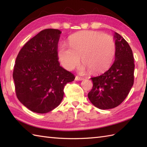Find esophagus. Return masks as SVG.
<instances>
[{
	"label": "esophagus",
	"instance_id": "34e87169",
	"mask_svg": "<svg viewBox=\"0 0 147 147\" xmlns=\"http://www.w3.org/2000/svg\"><path fill=\"white\" fill-rule=\"evenodd\" d=\"M83 78H82V77H79V76H76L75 77V80L76 81H82L83 80Z\"/></svg>",
	"mask_w": 147,
	"mask_h": 147
}]
</instances>
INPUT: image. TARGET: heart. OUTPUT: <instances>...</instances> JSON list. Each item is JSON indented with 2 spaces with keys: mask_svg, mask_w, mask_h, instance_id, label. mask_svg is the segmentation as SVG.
<instances>
[{
  "mask_svg": "<svg viewBox=\"0 0 147 147\" xmlns=\"http://www.w3.org/2000/svg\"><path fill=\"white\" fill-rule=\"evenodd\" d=\"M70 47L61 44L58 55L64 67L71 70L79 64L80 57L86 69L93 74L106 71L113 62L115 54V43L107 34L85 31L72 35L69 40Z\"/></svg>",
  "mask_w": 147,
  "mask_h": 147,
  "instance_id": "obj_1",
  "label": "heart"
}]
</instances>
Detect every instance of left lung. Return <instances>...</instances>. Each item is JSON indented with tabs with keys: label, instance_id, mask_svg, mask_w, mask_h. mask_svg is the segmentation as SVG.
<instances>
[{
	"label": "left lung",
	"instance_id": "8db88e82",
	"mask_svg": "<svg viewBox=\"0 0 147 147\" xmlns=\"http://www.w3.org/2000/svg\"><path fill=\"white\" fill-rule=\"evenodd\" d=\"M115 61L101 75L91 78L93 88L88 96L96 107L110 109L120 105L134 83V57L129 45L119 34L114 33Z\"/></svg>",
	"mask_w": 147,
	"mask_h": 147
}]
</instances>
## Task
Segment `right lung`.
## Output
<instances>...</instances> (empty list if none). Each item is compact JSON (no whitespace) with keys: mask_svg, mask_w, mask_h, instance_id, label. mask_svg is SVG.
I'll return each instance as SVG.
<instances>
[{"mask_svg":"<svg viewBox=\"0 0 147 147\" xmlns=\"http://www.w3.org/2000/svg\"><path fill=\"white\" fill-rule=\"evenodd\" d=\"M61 32L41 31L22 48L16 59L13 79L19 100L34 112L52 111L63 99L64 88L75 76L60 65L57 47Z\"/></svg>","mask_w":147,"mask_h":147,"instance_id":"right-lung-1","label":"right lung"}]
</instances>
